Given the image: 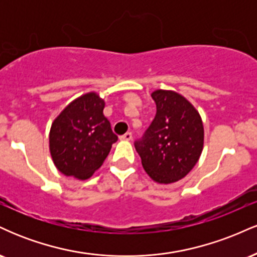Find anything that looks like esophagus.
<instances>
[{
	"mask_svg": "<svg viewBox=\"0 0 257 257\" xmlns=\"http://www.w3.org/2000/svg\"><path fill=\"white\" fill-rule=\"evenodd\" d=\"M120 140L131 141L132 140V133H125L124 135H122V137H120Z\"/></svg>",
	"mask_w": 257,
	"mask_h": 257,
	"instance_id": "obj_1",
	"label": "esophagus"
}]
</instances>
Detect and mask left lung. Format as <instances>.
<instances>
[{"instance_id": "obj_1", "label": "left lung", "mask_w": 257, "mask_h": 257, "mask_svg": "<svg viewBox=\"0 0 257 257\" xmlns=\"http://www.w3.org/2000/svg\"><path fill=\"white\" fill-rule=\"evenodd\" d=\"M151 96L157 113L135 149L153 181L173 184L185 178L198 162L204 126L199 112L181 94L157 89Z\"/></svg>"}]
</instances>
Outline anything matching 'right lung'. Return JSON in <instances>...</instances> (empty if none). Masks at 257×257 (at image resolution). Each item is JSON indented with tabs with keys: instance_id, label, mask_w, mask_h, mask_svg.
<instances>
[{
	"instance_id": "1",
	"label": "right lung",
	"mask_w": 257,
	"mask_h": 257,
	"mask_svg": "<svg viewBox=\"0 0 257 257\" xmlns=\"http://www.w3.org/2000/svg\"><path fill=\"white\" fill-rule=\"evenodd\" d=\"M105 101L89 91L70 102L53 120L49 151L61 174L87 180L102 166L117 141L104 116Z\"/></svg>"
}]
</instances>
